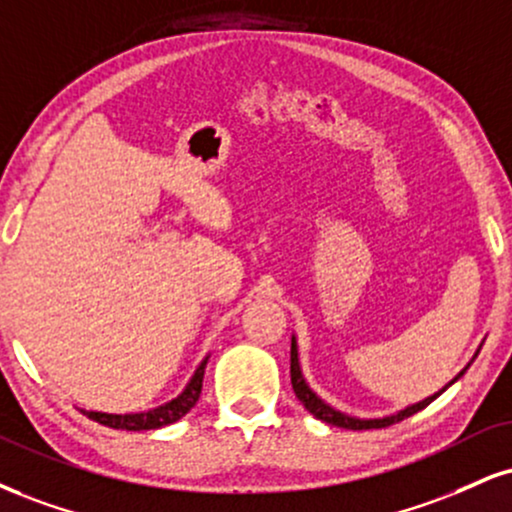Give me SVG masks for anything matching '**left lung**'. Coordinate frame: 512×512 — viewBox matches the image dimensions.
Instances as JSON below:
<instances>
[{"label": "left lung", "instance_id": "obj_1", "mask_svg": "<svg viewBox=\"0 0 512 512\" xmlns=\"http://www.w3.org/2000/svg\"><path fill=\"white\" fill-rule=\"evenodd\" d=\"M474 357H477V355H474ZM467 367H470V365H467ZM465 369L458 374V377L451 381V384H455V381L463 377ZM291 384H293L295 396H298L300 403L305 405V410L312 412V415H315L317 420H322L326 424H334V427H341V429H355V432H360V429H381V427H389V424H396L400 420H405V417L415 415V412H420V410L427 408V405L432 403L434 398H439L441 393L446 391L448 386H451V384L443 386L439 393H434V396L424 398V400H420V403H415V405H408V408H405V410H398L396 415H386V417H353V415H346V412L331 408L329 403H324V400L319 398L317 393L310 389V386H307V381L303 377V369H300L298 341H295V336L291 338Z\"/></svg>", "mask_w": 512, "mask_h": 512}]
</instances>
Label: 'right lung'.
I'll list each match as a JSON object with an SVG mask.
<instances>
[{
	"label": "right lung",
	"instance_id": "1",
	"mask_svg": "<svg viewBox=\"0 0 512 512\" xmlns=\"http://www.w3.org/2000/svg\"><path fill=\"white\" fill-rule=\"evenodd\" d=\"M207 360L200 362L195 369V374L190 377V381L186 384V389L178 393L176 398H171L169 403L159 405V408L145 410V412H126V415H112V412H95V410H80L83 415H88L90 420L104 424V427H112V429H126V432H145V429H162L166 424H174L181 420L186 412H190V408L197 403L202 391V377H205V367Z\"/></svg>",
	"mask_w": 512,
	"mask_h": 512
}]
</instances>
